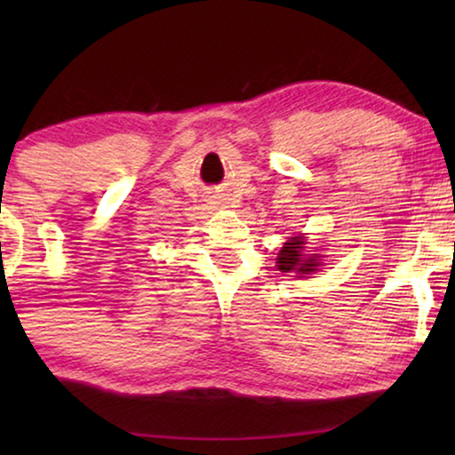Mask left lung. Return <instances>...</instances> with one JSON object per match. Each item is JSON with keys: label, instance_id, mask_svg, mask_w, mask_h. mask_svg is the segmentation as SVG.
<instances>
[{"label": "left lung", "instance_id": "8db88e82", "mask_svg": "<svg viewBox=\"0 0 455 455\" xmlns=\"http://www.w3.org/2000/svg\"><path fill=\"white\" fill-rule=\"evenodd\" d=\"M321 257L319 254L307 252V238L294 235L282 246L277 252V269L282 273H296L298 277H307L310 273L319 271Z\"/></svg>", "mask_w": 455, "mask_h": 455}]
</instances>
